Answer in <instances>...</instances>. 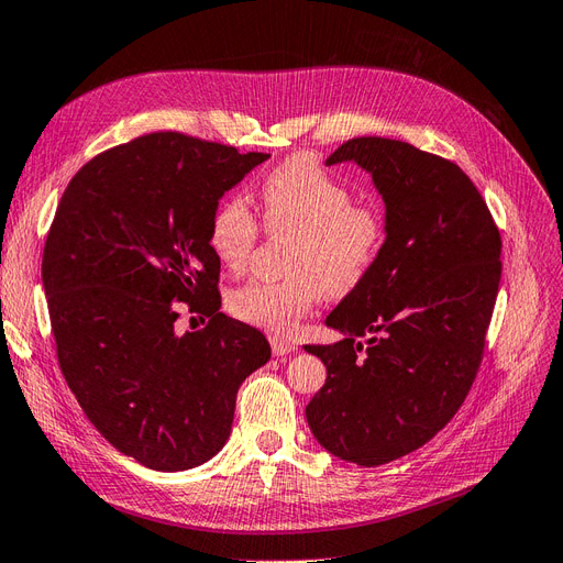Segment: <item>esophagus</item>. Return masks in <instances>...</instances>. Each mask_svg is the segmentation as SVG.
Returning <instances> with one entry per match:
<instances>
[{
    "label": "esophagus",
    "mask_w": 563,
    "mask_h": 563,
    "mask_svg": "<svg viewBox=\"0 0 563 563\" xmlns=\"http://www.w3.org/2000/svg\"><path fill=\"white\" fill-rule=\"evenodd\" d=\"M271 349H274V355H289L297 351V343L289 341V339H283V336H274L271 339Z\"/></svg>",
    "instance_id": "1"
}]
</instances>
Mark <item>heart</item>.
<instances>
[{"instance_id":"obj_1","label":"heart","mask_w":563,"mask_h":563,"mask_svg":"<svg viewBox=\"0 0 563 563\" xmlns=\"http://www.w3.org/2000/svg\"><path fill=\"white\" fill-rule=\"evenodd\" d=\"M262 222L271 235H292L287 278L250 280L229 295V311L274 334L328 297H346L365 283L384 252L388 220L374 203H353V191L311 156H292L268 173L260 189ZM262 224L241 196L222 198L208 224V245L239 274L255 252Z\"/></svg>"}]
</instances>
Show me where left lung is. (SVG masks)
I'll list each match as a JSON object with an SVG mask.
<instances>
[{"instance_id": "8db88e82", "label": "left lung", "mask_w": 563, "mask_h": 563, "mask_svg": "<svg viewBox=\"0 0 563 563\" xmlns=\"http://www.w3.org/2000/svg\"><path fill=\"white\" fill-rule=\"evenodd\" d=\"M341 161L372 173L388 235L372 276L324 320L346 339L306 346L328 367L306 421L334 456L374 467L430 442L465 402L494 316L503 243L453 161L388 137L343 142L328 166Z\"/></svg>"}]
</instances>
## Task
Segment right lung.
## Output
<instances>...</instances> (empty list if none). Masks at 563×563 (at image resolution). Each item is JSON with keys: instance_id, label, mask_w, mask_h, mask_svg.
I'll use <instances>...</instances> for the list:
<instances>
[{"instance_id": "add662e5", "label": "right lung", "mask_w": 563, "mask_h": 563, "mask_svg": "<svg viewBox=\"0 0 563 563\" xmlns=\"http://www.w3.org/2000/svg\"><path fill=\"white\" fill-rule=\"evenodd\" d=\"M268 154L158 131L90 158L46 235L42 280L63 376L88 421L161 473L210 461L271 346L220 311L208 224ZM209 318L177 335L178 308Z\"/></svg>"}]
</instances>
